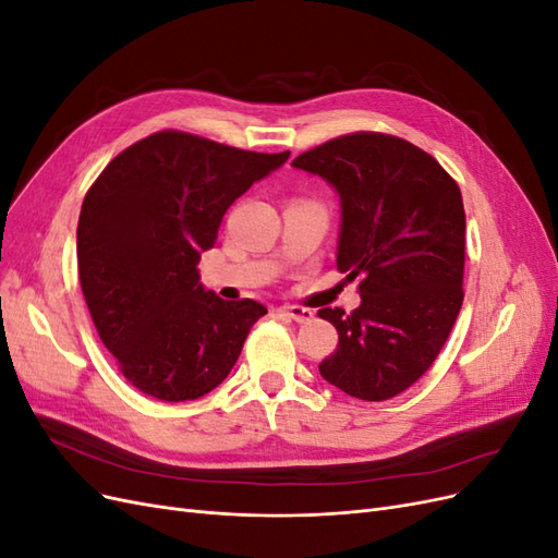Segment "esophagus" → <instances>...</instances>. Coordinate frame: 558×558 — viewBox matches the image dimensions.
I'll return each mask as SVG.
<instances>
[{"label":"esophagus","instance_id":"1","mask_svg":"<svg viewBox=\"0 0 558 558\" xmlns=\"http://www.w3.org/2000/svg\"><path fill=\"white\" fill-rule=\"evenodd\" d=\"M279 312L286 314V316H291L293 320H298V324H305V320H312V318H314V312H312V310L298 307V305H283V307H279Z\"/></svg>","mask_w":558,"mask_h":558}]
</instances>
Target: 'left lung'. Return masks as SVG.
<instances>
[{
    "label": "left lung",
    "mask_w": 558,
    "mask_h": 558,
    "mask_svg": "<svg viewBox=\"0 0 558 558\" xmlns=\"http://www.w3.org/2000/svg\"><path fill=\"white\" fill-rule=\"evenodd\" d=\"M293 167L340 195L337 269L361 279V307L318 310L340 335L318 373L353 398H393L433 365L463 305L459 185L426 150L381 132L330 140Z\"/></svg>",
    "instance_id": "left-lung-1"
}]
</instances>
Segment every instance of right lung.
<instances>
[{
	"instance_id": "add662e5",
	"label": "right lung",
	"mask_w": 558,
	"mask_h": 558,
	"mask_svg": "<svg viewBox=\"0 0 558 558\" xmlns=\"http://www.w3.org/2000/svg\"><path fill=\"white\" fill-rule=\"evenodd\" d=\"M162 130L118 154L83 199L81 291L123 377L165 402L195 400L238 363L267 310L205 291L197 263L253 181L289 160Z\"/></svg>"
}]
</instances>
